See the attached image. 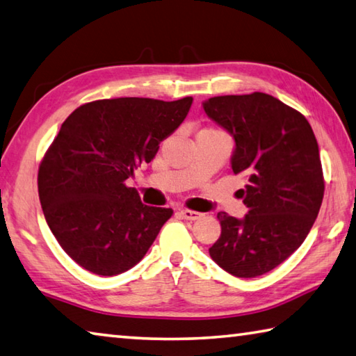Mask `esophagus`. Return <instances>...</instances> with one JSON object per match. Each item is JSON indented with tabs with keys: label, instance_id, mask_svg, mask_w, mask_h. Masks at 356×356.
<instances>
[{
	"label": "esophagus",
	"instance_id": "obj_1",
	"mask_svg": "<svg viewBox=\"0 0 356 356\" xmlns=\"http://www.w3.org/2000/svg\"><path fill=\"white\" fill-rule=\"evenodd\" d=\"M178 213H179V216L183 217L184 220H191V221H193V220H198V218L201 217V213H200V212H197V211H191V209H181Z\"/></svg>",
	"mask_w": 356,
	"mask_h": 356
}]
</instances>
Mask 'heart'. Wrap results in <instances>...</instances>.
I'll return each instance as SVG.
<instances>
[{"label": "heart", "mask_w": 356, "mask_h": 356, "mask_svg": "<svg viewBox=\"0 0 356 356\" xmlns=\"http://www.w3.org/2000/svg\"><path fill=\"white\" fill-rule=\"evenodd\" d=\"M209 130H212V129H209Z\"/></svg>", "instance_id": "heart-1"}]
</instances>
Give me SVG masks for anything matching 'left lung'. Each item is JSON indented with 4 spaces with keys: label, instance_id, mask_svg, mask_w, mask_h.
Instances as JSON below:
<instances>
[{
    "label": "left lung",
    "instance_id": "8db88e82",
    "mask_svg": "<svg viewBox=\"0 0 356 356\" xmlns=\"http://www.w3.org/2000/svg\"><path fill=\"white\" fill-rule=\"evenodd\" d=\"M206 115L236 140L232 172L248 178L245 218L218 212L212 260L236 277H257L304 243L324 198L318 140L298 110L265 92L217 96Z\"/></svg>",
    "mask_w": 356,
    "mask_h": 356
}]
</instances>
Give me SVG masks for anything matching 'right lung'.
Segmentation results:
<instances>
[{
  "label": "right lung",
  "instance_id": "obj_1",
  "mask_svg": "<svg viewBox=\"0 0 356 356\" xmlns=\"http://www.w3.org/2000/svg\"><path fill=\"white\" fill-rule=\"evenodd\" d=\"M192 100L102 99L80 105L62 124L38 167V197L58 245L86 271L130 270L172 217L170 207L144 204L125 181L155 158Z\"/></svg>",
  "mask_w": 356,
  "mask_h": 356
}]
</instances>
